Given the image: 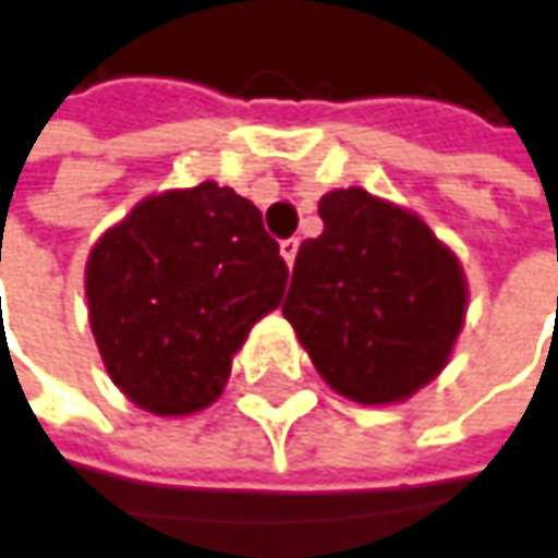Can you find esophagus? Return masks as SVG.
<instances>
[{
	"mask_svg": "<svg viewBox=\"0 0 558 558\" xmlns=\"http://www.w3.org/2000/svg\"><path fill=\"white\" fill-rule=\"evenodd\" d=\"M296 248H300V239H283V242H280V255H283V262H287V265H293Z\"/></svg>",
	"mask_w": 558,
	"mask_h": 558,
	"instance_id": "obj_1",
	"label": "esophagus"
}]
</instances>
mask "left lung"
<instances>
[{"mask_svg": "<svg viewBox=\"0 0 558 558\" xmlns=\"http://www.w3.org/2000/svg\"><path fill=\"white\" fill-rule=\"evenodd\" d=\"M323 235L293 262L283 316L335 392L386 405L447 364L466 316L457 255L415 214L367 194L329 191Z\"/></svg>", "mask_w": 558, "mask_h": 558, "instance_id": "8db88e82", "label": "left lung"}]
</instances>
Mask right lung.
<instances>
[{
	"instance_id": "add662e5",
	"label": "right lung",
	"mask_w": 558,
	"mask_h": 558,
	"mask_svg": "<svg viewBox=\"0 0 558 558\" xmlns=\"http://www.w3.org/2000/svg\"><path fill=\"white\" fill-rule=\"evenodd\" d=\"M283 287L287 265L262 210L217 181L140 201L85 265L105 371L153 415L207 409Z\"/></svg>"
}]
</instances>
